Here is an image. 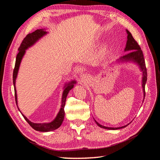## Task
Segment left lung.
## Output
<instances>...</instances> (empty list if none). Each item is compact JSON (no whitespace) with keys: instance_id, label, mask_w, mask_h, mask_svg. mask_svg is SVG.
Returning <instances> with one entry per match:
<instances>
[{"instance_id":"8db88e82","label":"left lung","mask_w":160,"mask_h":160,"mask_svg":"<svg viewBox=\"0 0 160 160\" xmlns=\"http://www.w3.org/2000/svg\"><path fill=\"white\" fill-rule=\"evenodd\" d=\"M126 32L128 33V40L126 42V46L124 51L125 52H128L126 55H123V57H121L118 60V61L121 62H128V61H132L135 63L138 64V65L140 69L143 72V77H142V88H143V100L145 99V96H146V92H145V85H146V81H147V69L146 67V62H145V59L143 55V52L141 50V47H139L138 43L135 41L132 34L128 31L126 30ZM95 122H96L97 125H98L99 127L103 128V129H111V130H115V129H122L123 128H125L128 126V125H125V126L119 127V128H109V127H105L103 125L99 124L98 122H97L95 119Z\"/></svg>"}]
</instances>
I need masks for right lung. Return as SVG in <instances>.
Here are the masks:
<instances>
[{
    "label": "right lung",
    "mask_w": 160,
    "mask_h": 160,
    "mask_svg": "<svg viewBox=\"0 0 160 160\" xmlns=\"http://www.w3.org/2000/svg\"><path fill=\"white\" fill-rule=\"evenodd\" d=\"M47 32L45 31L44 29H37L31 33H28L22 41L21 46L19 47L18 49V52L16 57L15 66H14V69L13 71V84H14V95H15V101H16L17 108H18L17 95L15 83H16V79H17L18 71L19 69V67H20L21 62L22 61L23 56L25 54V51L28 49V48L32 46L36 42H37L38 40H39L41 38L47 35ZM75 83H76L75 81H71L69 83L65 84V86L64 87V90H63V92H62V95L61 109L59 111V113H58V114L57 115L55 119L52 120L50 123H32L31 122V121L28 120L25 116L21 112V111L18 108V109L19 111H20V112L23 116V118H25V119L28 122V123L36 131L42 132H51V131L55 130L61 126L62 122H63L64 117H65L64 108L65 105L67 96V94L69 93V91L71 89L73 88L74 84Z\"/></svg>",
    "instance_id": "obj_1"
}]
</instances>
